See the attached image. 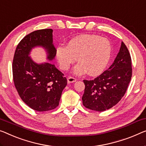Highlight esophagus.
Returning a JSON list of instances; mask_svg holds the SVG:
<instances>
[{
    "mask_svg": "<svg viewBox=\"0 0 146 146\" xmlns=\"http://www.w3.org/2000/svg\"><path fill=\"white\" fill-rule=\"evenodd\" d=\"M77 81V79L75 78L72 77H67V82L69 83H73V82H75Z\"/></svg>",
    "mask_w": 146,
    "mask_h": 146,
    "instance_id": "34e87169",
    "label": "esophagus"
}]
</instances>
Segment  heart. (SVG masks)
Listing matches in <instances>:
<instances>
[{
    "mask_svg": "<svg viewBox=\"0 0 146 146\" xmlns=\"http://www.w3.org/2000/svg\"><path fill=\"white\" fill-rule=\"evenodd\" d=\"M112 47L108 39L95 35H82L71 39L67 46H60L56 57L63 70H67L77 60L79 63L73 73L81 75L100 74L107 66L111 55Z\"/></svg>",
    "mask_w": 146,
    "mask_h": 146,
    "instance_id": "obj_1",
    "label": "heart"
}]
</instances>
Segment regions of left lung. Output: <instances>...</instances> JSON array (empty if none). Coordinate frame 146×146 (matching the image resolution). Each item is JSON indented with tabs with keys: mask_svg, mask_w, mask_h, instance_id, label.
Returning <instances> with one entry per match:
<instances>
[{
	"mask_svg": "<svg viewBox=\"0 0 146 146\" xmlns=\"http://www.w3.org/2000/svg\"><path fill=\"white\" fill-rule=\"evenodd\" d=\"M132 77V60L129 50L121 42L113 63L94 80H84L82 104L89 110L104 111L113 107L124 96Z\"/></svg>",
	"mask_w": 146,
	"mask_h": 146,
	"instance_id": "left-lung-1",
	"label": "left lung"
}]
</instances>
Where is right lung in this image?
<instances>
[{"mask_svg":"<svg viewBox=\"0 0 146 146\" xmlns=\"http://www.w3.org/2000/svg\"><path fill=\"white\" fill-rule=\"evenodd\" d=\"M52 29H40L26 35L17 44L12 63L14 85L21 100L37 111H46L59 105L67 79L54 64H36L31 59L32 48L41 46L46 50L47 59L56 55Z\"/></svg>","mask_w":146,"mask_h":146,"instance_id":"right-lung-1","label":"right lung"}]
</instances>
